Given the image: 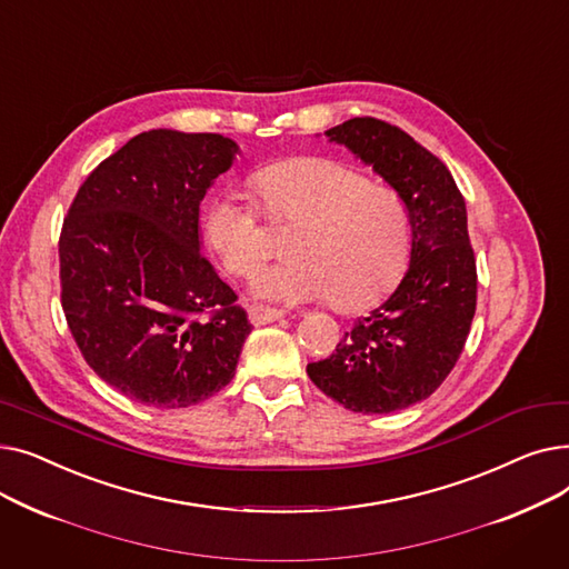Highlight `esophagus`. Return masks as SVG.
<instances>
[{
	"label": "esophagus",
	"instance_id": "34e87169",
	"mask_svg": "<svg viewBox=\"0 0 569 569\" xmlns=\"http://www.w3.org/2000/svg\"><path fill=\"white\" fill-rule=\"evenodd\" d=\"M286 313L279 311V309H269V307H262V305H251L249 307V320L253 325H267V322H274V320H281Z\"/></svg>",
	"mask_w": 569,
	"mask_h": 569
}]
</instances>
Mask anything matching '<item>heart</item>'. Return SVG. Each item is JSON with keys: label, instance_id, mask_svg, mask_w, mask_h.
<instances>
[{"label": "heart", "instance_id": "1", "mask_svg": "<svg viewBox=\"0 0 569 569\" xmlns=\"http://www.w3.org/2000/svg\"><path fill=\"white\" fill-rule=\"evenodd\" d=\"M272 221H292L283 251L262 269L253 292L281 305L330 297L339 311H367L399 283L410 251L406 207L390 189L330 159H288L251 174ZM202 237L226 272L251 277L267 256L256 209L230 191L209 198Z\"/></svg>", "mask_w": 569, "mask_h": 569}]
</instances>
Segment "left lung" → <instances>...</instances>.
<instances>
[{"label": "left lung", "instance_id": "1", "mask_svg": "<svg viewBox=\"0 0 569 569\" xmlns=\"http://www.w3.org/2000/svg\"><path fill=\"white\" fill-rule=\"evenodd\" d=\"M325 136L371 166L403 200L410 262L390 300L357 318L337 350L307 373L352 412H397L438 390L470 332L477 269L466 202L445 163L399 127L352 117Z\"/></svg>", "mask_w": 569, "mask_h": 569}]
</instances>
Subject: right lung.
I'll list each match as a JSON object with an SVG mask.
<instances>
[{
  "instance_id": "add662e5",
  "label": "right lung",
  "mask_w": 569,
  "mask_h": 569,
  "mask_svg": "<svg viewBox=\"0 0 569 569\" xmlns=\"http://www.w3.org/2000/svg\"><path fill=\"white\" fill-rule=\"evenodd\" d=\"M237 154L219 133L144 131L92 170L64 219L69 330L131 401L187 408L234 376L251 322L200 253V202Z\"/></svg>"
}]
</instances>
